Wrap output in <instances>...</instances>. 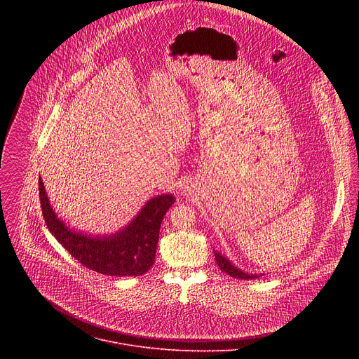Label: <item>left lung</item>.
<instances>
[{"instance_id":"8db88e82","label":"left lung","mask_w":359,"mask_h":359,"mask_svg":"<svg viewBox=\"0 0 359 359\" xmlns=\"http://www.w3.org/2000/svg\"><path fill=\"white\" fill-rule=\"evenodd\" d=\"M215 257H216V263L219 264L220 270L224 271L226 274H229L230 277L240 278V280H251V278H259L260 276H263V274H248V273H244L243 270H240L234 264H231L229 259H226L223 254L217 252L216 250H215Z\"/></svg>"}]
</instances>
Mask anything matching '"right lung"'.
Masks as SVG:
<instances>
[{"label":"right lung","mask_w":359,"mask_h":359,"mask_svg":"<svg viewBox=\"0 0 359 359\" xmlns=\"http://www.w3.org/2000/svg\"><path fill=\"white\" fill-rule=\"evenodd\" d=\"M38 184L48 230L82 266L99 274L130 277L144 274L155 263L161 224L176 200L173 194L150 198L137 216L115 234L90 236L69 229L50 206L41 177Z\"/></svg>","instance_id":"right-lung-1"}]
</instances>
